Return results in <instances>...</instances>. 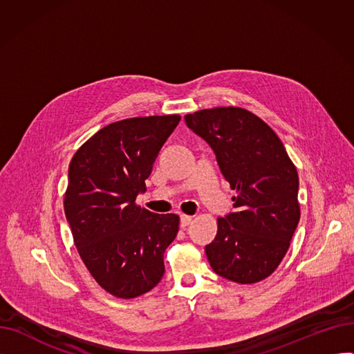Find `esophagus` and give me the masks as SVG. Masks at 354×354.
<instances>
[{"instance_id": "1", "label": "esophagus", "mask_w": 354, "mask_h": 354, "mask_svg": "<svg viewBox=\"0 0 354 354\" xmlns=\"http://www.w3.org/2000/svg\"><path fill=\"white\" fill-rule=\"evenodd\" d=\"M192 222V216L189 215H180V227L182 228H187Z\"/></svg>"}]
</instances>
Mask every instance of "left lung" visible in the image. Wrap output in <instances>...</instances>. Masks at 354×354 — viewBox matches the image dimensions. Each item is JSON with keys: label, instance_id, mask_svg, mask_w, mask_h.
<instances>
[{"label": "left lung", "instance_id": "obj_1", "mask_svg": "<svg viewBox=\"0 0 354 354\" xmlns=\"http://www.w3.org/2000/svg\"><path fill=\"white\" fill-rule=\"evenodd\" d=\"M205 140L230 182L235 211L218 218L205 247L212 270L238 284H254L280 266L300 221L299 175L274 130L241 107H215L185 116Z\"/></svg>", "mask_w": 354, "mask_h": 354}]
</instances>
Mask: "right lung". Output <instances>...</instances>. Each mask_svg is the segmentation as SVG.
Listing matches in <instances>:
<instances>
[{
    "instance_id": "add662e5",
    "label": "right lung",
    "mask_w": 354,
    "mask_h": 354,
    "mask_svg": "<svg viewBox=\"0 0 354 354\" xmlns=\"http://www.w3.org/2000/svg\"><path fill=\"white\" fill-rule=\"evenodd\" d=\"M179 120L166 115L107 124L70 162L64 212L74 245L97 284L118 299L151 291L163 277L179 216L153 214L135 201Z\"/></svg>"
}]
</instances>
